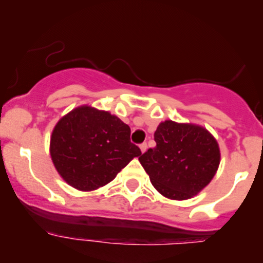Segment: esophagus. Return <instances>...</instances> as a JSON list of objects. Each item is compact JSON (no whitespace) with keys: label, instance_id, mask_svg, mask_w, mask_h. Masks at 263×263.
Instances as JSON below:
<instances>
[{"label":"esophagus","instance_id":"1","mask_svg":"<svg viewBox=\"0 0 263 263\" xmlns=\"http://www.w3.org/2000/svg\"><path fill=\"white\" fill-rule=\"evenodd\" d=\"M140 148H141V152L142 153L146 152V151H147V143H146V142H143V143L140 144Z\"/></svg>","mask_w":263,"mask_h":263}]
</instances>
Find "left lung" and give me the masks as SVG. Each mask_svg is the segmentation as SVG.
<instances>
[{"mask_svg": "<svg viewBox=\"0 0 263 263\" xmlns=\"http://www.w3.org/2000/svg\"><path fill=\"white\" fill-rule=\"evenodd\" d=\"M155 141L156 147L138 159L151 183L164 197L174 200L192 198L215 176L220 151L205 128L164 121L157 127Z\"/></svg>", "mask_w": 263, "mask_h": 263, "instance_id": "left-lung-1", "label": "left lung"}]
</instances>
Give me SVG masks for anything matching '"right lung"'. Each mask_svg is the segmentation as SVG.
I'll return each mask as SVG.
<instances>
[{
  "mask_svg": "<svg viewBox=\"0 0 263 263\" xmlns=\"http://www.w3.org/2000/svg\"><path fill=\"white\" fill-rule=\"evenodd\" d=\"M131 128L119 117L90 106L74 108L59 120L50 137V156L66 183L93 190L110 183L141 149Z\"/></svg>",
  "mask_w": 263,
  "mask_h": 263,
  "instance_id": "add662e5",
  "label": "right lung"
}]
</instances>
